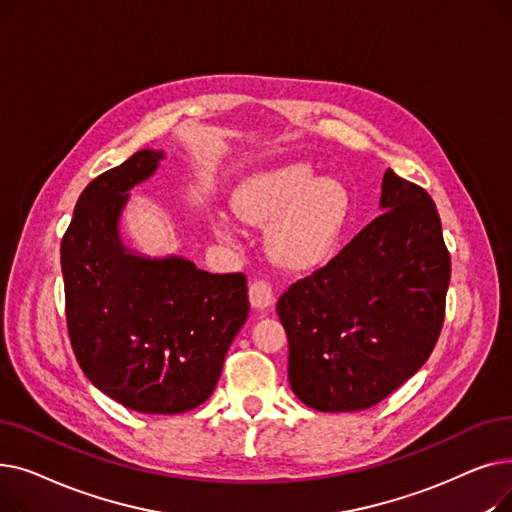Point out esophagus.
<instances>
[{
  "label": "esophagus",
  "instance_id": "1",
  "mask_svg": "<svg viewBox=\"0 0 512 512\" xmlns=\"http://www.w3.org/2000/svg\"><path fill=\"white\" fill-rule=\"evenodd\" d=\"M249 301L253 305V309L257 311H265L274 305V288L270 282L265 280H255L249 286Z\"/></svg>",
  "mask_w": 512,
  "mask_h": 512
}]
</instances>
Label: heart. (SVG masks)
<instances>
[{"mask_svg": "<svg viewBox=\"0 0 512 512\" xmlns=\"http://www.w3.org/2000/svg\"><path fill=\"white\" fill-rule=\"evenodd\" d=\"M242 222L267 228L272 255L290 270H313L326 263L344 232L346 188L334 178H317L313 168L290 164L255 174L242 182L232 199ZM222 238L232 236L228 220L215 222Z\"/></svg>", "mask_w": 512, "mask_h": 512, "instance_id": "heart-1", "label": "heart"}]
</instances>
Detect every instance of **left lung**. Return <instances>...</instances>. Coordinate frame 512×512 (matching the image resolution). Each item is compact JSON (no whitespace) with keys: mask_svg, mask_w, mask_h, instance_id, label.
Returning <instances> with one entry per match:
<instances>
[{"mask_svg":"<svg viewBox=\"0 0 512 512\" xmlns=\"http://www.w3.org/2000/svg\"><path fill=\"white\" fill-rule=\"evenodd\" d=\"M382 215L278 301L288 382L307 407L363 411L421 369L438 342L450 255L421 186L386 170Z\"/></svg>","mask_w":512,"mask_h":512,"instance_id":"obj_1","label":"left lung"}]
</instances>
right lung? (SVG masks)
<instances>
[{"mask_svg": "<svg viewBox=\"0 0 512 512\" xmlns=\"http://www.w3.org/2000/svg\"><path fill=\"white\" fill-rule=\"evenodd\" d=\"M159 159L164 151L143 149L85 188L62 238V274L72 351L91 384L126 409L178 415L215 390L249 297L245 274L126 249L128 191Z\"/></svg>", "mask_w": 512, "mask_h": 512, "instance_id": "right-lung-1", "label": "right lung"}]
</instances>
